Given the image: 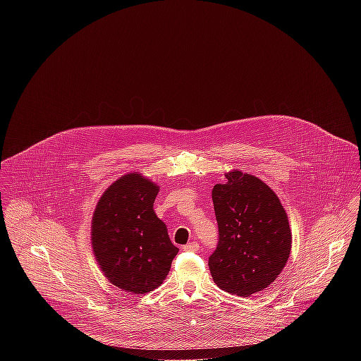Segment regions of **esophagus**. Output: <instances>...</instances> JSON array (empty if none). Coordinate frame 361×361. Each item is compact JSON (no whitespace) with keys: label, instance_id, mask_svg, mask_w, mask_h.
<instances>
[{"label":"esophagus","instance_id":"esophagus-1","mask_svg":"<svg viewBox=\"0 0 361 361\" xmlns=\"http://www.w3.org/2000/svg\"><path fill=\"white\" fill-rule=\"evenodd\" d=\"M184 251H197L198 250V244L197 243H188L183 247Z\"/></svg>","mask_w":361,"mask_h":361}]
</instances>
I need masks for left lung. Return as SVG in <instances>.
<instances>
[{
  "label": "left lung",
  "mask_w": 361,
  "mask_h": 361,
  "mask_svg": "<svg viewBox=\"0 0 361 361\" xmlns=\"http://www.w3.org/2000/svg\"><path fill=\"white\" fill-rule=\"evenodd\" d=\"M212 194L220 231L209 259L214 283L238 297L263 291L281 274L291 252V228L279 195L237 169Z\"/></svg>",
  "instance_id": "8db88e82"
}]
</instances>
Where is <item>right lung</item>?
I'll return each instance as SVG.
<instances>
[{
  "label": "right lung",
  "mask_w": 361,
  "mask_h": 361,
  "mask_svg": "<svg viewBox=\"0 0 361 361\" xmlns=\"http://www.w3.org/2000/svg\"><path fill=\"white\" fill-rule=\"evenodd\" d=\"M160 185L141 173L117 178L97 201L91 247L109 281L123 291L145 294L163 284L178 248L154 213Z\"/></svg>",
  "instance_id": "right-lung-1"
}]
</instances>
